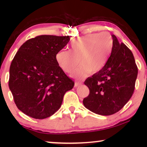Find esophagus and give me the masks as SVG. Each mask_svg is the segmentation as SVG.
I'll return each mask as SVG.
<instances>
[{"label": "esophagus", "instance_id": "obj_1", "mask_svg": "<svg viewBox=\"0 0 147 147\" xmlns=\"http://www.w3.org/2000/svg\"><path fill=\"white\" fill-rule=\"evenodd\" d=\"M81 85H82V82H75V86H76V87H78V86H80Z\"/></svg>", "mask_w": 147, "mask_h": 147}]
</instances>
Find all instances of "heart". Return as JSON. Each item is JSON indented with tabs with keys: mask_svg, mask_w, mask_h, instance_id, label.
I'll return each mask as SVG.
<instances>
[{
	"mask_svg": "<svg viewBox=\"0 0 147 147\" xmlns=\"http://www.w3.org/2000/svg\"><path fill=\"white\" fill-rule=\"evenodd\" d=\"M113 48V39L108 32L89 34L74 39L70 43V51L61 50L56 55L58 65L66 73L74 72L78 79L86 78L90 72L98 73L106 65Z\"/></svg>",
	"mask_w": 147,
	"mask_h": 147,
	"instance_id": "b5f03b06",
	"label": "heart"
}]
</instances>
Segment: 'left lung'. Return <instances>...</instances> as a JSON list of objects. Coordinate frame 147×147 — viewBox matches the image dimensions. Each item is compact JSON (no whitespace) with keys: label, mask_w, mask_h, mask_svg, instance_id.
<instances>
[{"label":"left lung","mask_w":147,"mask_h":147,"mask_svg":"<svg viewBox=\"0 0 147 147\" xmlns=\"http://www.w3.org/2000/svg\"><path fill=\"white\" fill-rule=\"evenodd\" d=\"M111 55L104 67L84 82L90 94L83 100L94 113L109 116L121 110L132 97L138 68L132 51L114 35Z\"/></svg>","instance_id":"obj_1"}]
</instances>
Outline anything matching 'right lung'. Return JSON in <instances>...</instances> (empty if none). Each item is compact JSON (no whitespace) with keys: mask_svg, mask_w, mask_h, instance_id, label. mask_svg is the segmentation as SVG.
<instances>
[{"mask_svg":"<svg viewBox=\"0 0 147 147\" xmlns=\"http://www.w3.org/2000/svg\"><path fill=\"white\" fill-rule=\"evenodd\" d=\"M69 36L40 35L21 46L11 62L9 86L17 108L35 119L53 115L74 82L56 61Z\"/></svg>","mask_w":147,"mask_h":147,"instance_id":"add662e5","label":"right lung"}]
</instances>
